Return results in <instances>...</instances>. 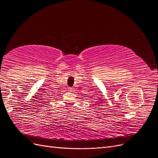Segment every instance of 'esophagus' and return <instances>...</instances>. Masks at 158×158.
Returning a JSON list of instances; mask_svg holds the SVG:
<instances>
[{
	"label": "esophagus",
	"mask_w": 158,
	"mask_h": 158,
	"mask_svg": "<svg viewBox=\"0 0 158 158\" xmlns=\"http://www.w3.org/2000/svg\"><path fill=\"white\" fill-rule=\"evenodd\" d=\"M72 89H73V88H71V87H69V88H68V90H69V91H70V92H71V91H72Z\"/></svg>",
	"instance_id": "1"
}]
</instances>
